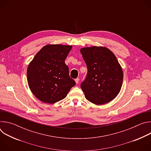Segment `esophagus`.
Masks as SVG:
<instances>
[{
	"label": "esophagus",
	"mask_w": 151,
	"mask_h": 151,
	"mask_svg": "<svg viewBox=\"0 0 151 151\" xmlns=\"http://www.w3.org/2000/svg\"><path fill=\"white\" fill-rule=\"evenodd\" d=\"M75 82H76V84H78V83H79V78H76V79L75 80Z\"/></svg>",
	"instance_id": "34e87169"
}]
</instances>
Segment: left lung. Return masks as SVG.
<instances>
[{
  "mask_svg": "<svg viewBox=\"0 0 151 151\" xmlns=\"http://www.w3.org/2000/svg\"><path fill=\"white\" fill-rule=\"evenodd\" d=\"M88 73L81 87L89 101L101 105L114 100L119 94L123 72L115 54L104 47L93 46L80 50Z\"/></svg>",
  "mask_w": 151,
  "mask_h": 151,
  "instance_id": "1",
  "label": "left lung"
}]
</instances>
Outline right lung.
<instances>
[{"label": "right lung", "instance_id": "right-lung-1", "mask_svg": "<svg viewBox=\"0 0 151 151\" xmlns=\"http://www.w3.org/2000/svg\"><path fill=\"white\" fill-rule=\"evenodd\" d=\"M72 45L48 44L29 63L27 79L30 90L40 101L53 104L65 98L75 82L69 76L64 60Z\"/></svg>", "mask_w": 151, "mask_h": 151}]
</instances>
